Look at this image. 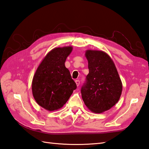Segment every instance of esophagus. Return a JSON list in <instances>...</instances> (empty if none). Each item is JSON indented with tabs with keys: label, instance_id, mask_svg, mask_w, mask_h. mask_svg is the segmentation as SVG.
<instances>
[{
	"label": "esophagus",
	"instance_id": "obj_1",
	"mask_svg": "<svg viewBox=\"0 0 149 149\" xmlns=\"http://www.w3.org/2000/svg\"><path fill=\"white\" fill-rule=\"evenodd\" d=\"M75 82H76V84H77V86L78 87L79 85H80V81H79L78 80H75Z\"/></svg>",
	"mask_w": 149,
	"mask_h": 149
}]
</instances>
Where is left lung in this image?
<instances>
[{
    "instance_id": "8db88e82",
    "label": "left lung",
    "mask_w": 149,
    "mask_h": 149,
    "mask_svg": "<svg viewBox=\"0 0 149 149\" xmlns=\"http://www.w3.org/2000/svg\"><path fill=\"white\" fill-rule=\"evenodd\" d=\"M89 74L81 89L84 104L91 111L102 113L116 104L122 83L113 60L104 51L87 50Z\"/></svg>"
}]
</instances>
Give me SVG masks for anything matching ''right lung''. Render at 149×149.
Segmentation results:
<instances>
[{
	"mask_svg": "<svg viewBox=\"0 0 149 149\" xmlns=\"http://www.w3.org/2000/svg\"><path fill=\"white\" fill-rule=\"evenodd\" d=\"M72 46L56 47L48 53L38 65L32 81V93L37 104L49 111L62 108L77 84L65 62Z\"/></svg>",
	"mask_w": 149,
	"mask_h": 149,
	"instance_id": "add662e5",
	"label": "right lung"
}]
</instances>
